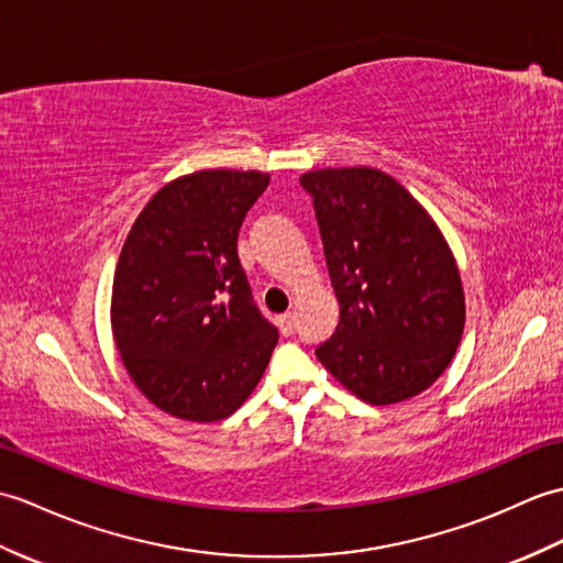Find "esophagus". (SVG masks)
<instances>
[{"label": "esophagus", "mask_w": 563, "mask_h": 563, "mask_svg": "<svg viewBox=\"0 0 563 563\" xmlns=\"http://www.w3.org/2000/svg\"><path fill=\"white\" fill-rule=\"evenodd\" d=\"M278 329H280V333H283V335H292V333H295L297 323H295V317H292V313H283V317L278 319Z\"/></svg>", "instance_id": "esophagus-1"}]
</instances>
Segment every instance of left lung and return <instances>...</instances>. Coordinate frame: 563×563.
<instances>
[{
  "mask_svg": "<svg viewBox=\"0 0 563 563\" xmlns=\"http://www.w3.org/2000/svg\"><path fill=\"white\" fill-rule=\"evenodd\" d=\"M299 185L341 305L317 357L364 402L422 394L449 367L465 325L461 273L437 222L374 167L313 169Z\"/></svg>",
  "mask_w": 563,
  "mask_h": 563,
  "instance_id": "left-lung-1",
  "label": "left lung"
}]
</instances>
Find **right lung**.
I'll return each instance as SVG.
<instances>
[{
    "mask_svg": "<svg viewBox=\"0 0 563 563\" xmlns=\"http://www.w3.org/2000/svg\"><path fill=\"white\" fill-rule=\"evenodd\" d=\"M271 175L201 169L169 181L129 230L112 283V333L132 382L179 420H225L264 376L278 329L238 256Z\"/></svg>",
    "mask_w": 563,
    "mask_h": 563,
    "instance_id": "obj_1",
    "label": "right lung"
}]
</instances>
